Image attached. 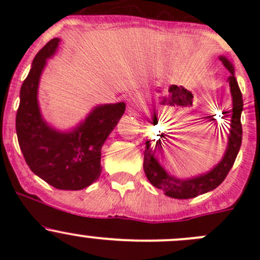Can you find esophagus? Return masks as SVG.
I'll return each instance as SVG.
<instances>
[{
  "instance_id": "obj_1",
  "label": "esophagus",
  "mask_w": 260,
  "mask_h": 260,
  "mask_svg": "<svg viewBox=\"0 0 260 260\" xmlns=\"http://www.w3.org/2000/svg\"><path fill=\"white\" fill-rule=\"evenodd\" d=\"M138 102H140V99H138L137 94H132V95L129 96V99H128V103H129V112H132L133 109L138 106Z\"/></svg>"
}]
</instances>
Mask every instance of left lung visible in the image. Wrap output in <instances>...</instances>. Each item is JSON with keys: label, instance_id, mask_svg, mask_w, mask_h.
Wrapping results in <instances>:
<instances>
[{"label": "left lung", "instance_id": "8db88e82", "mask_svg": "<svg viewBox=\"0 0 260 260\" xmlns=\"http://www.w3.org/2000/svg\"><path fill=\"white\" fill-rule=\"evenodd\" d=\"M220 60L230 72V77L228 78L230 85V91L233 96V109H232V123H230L229 131V142H228L226 151L221 161L211 170L204 175H199L191 179L181 180L172 176L159 165L157 152L162 148L161 140L157 141L153 146V141H146L145 158H143V170L147 179L154 187L165 191V195L174 199H191L199 195L209 192V191L216 188L222 181L225 180L226 175L232 170L235 158L238 156L240 146H242L243 129L240 117L243 111V96L240 91L238 81L234 77V67L232 62L225 56H220Z\"/></svg>", "mask_w": 260, "mask_h": 260}]
</instances>
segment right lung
I'll return each instance as SVG.
<instances>
[{
  "mask_svg": "<svg viewBox=\"0 0 260 260\" xmlns=\"http://www.w3.org/2000/svg\"><path fill=\"white\" fill-rule=\"evenodd\" d=\"M50 40L36 54L20 90L16 114L18 145L31 171L59 190H81L101 176L102 146L125 111L123 102L98 106L69 132L50 127L41 115L38 89L46 60L59 46Z\"/></svg>",
  "mask_w": 260,
  "mask_h": 260,
  "instance_id": "right-lung-1",
  "label": "right lung"
}]
</instances>
